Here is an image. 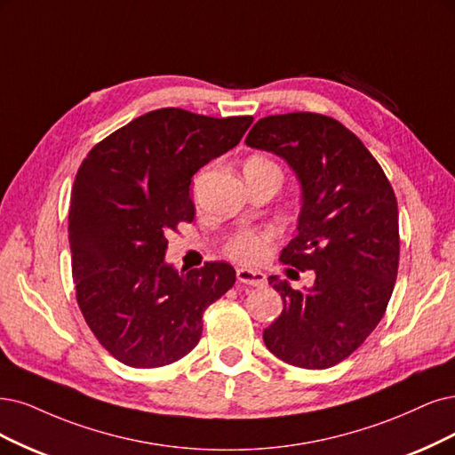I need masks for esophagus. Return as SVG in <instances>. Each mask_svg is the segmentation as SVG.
Wrapping results in <instances>:
<instances>
[{"label": "esophagus", "instance_id": "obj_1", "mask_svg": "<svg viewBox=\"0 0 455 455\" xmlns=\"http://www.w3.org/2000/svg\"><path fill=\"white\" fill-rule=\"evenodd\" d=\"M236 277L243 284H251V287H264L266 275L257 270H249V267H238Z\"/></svg>", "mask_w": 455, "mask_h": 455}]
</instances>
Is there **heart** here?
I'll use <instances>...</instances> for the list:
<instances>
[{"label":"heart","mask_w":455,"mask_h":455,"mask_svg":"<svg viewBox=\"0 0 455 455\" xmlns=\"http://www.w3.org/2000/svg\"><path fill=\"white\" fill-rule=\"evenodd\" d=\"M247 164H274L264 157H253ZM277 232L274 228H243L234 234L225 245V253L236 262L242 264H259L262 262L267 253H270V245L275 240Z\"/></svg>","instance_id":"heart-1"}]
</instances>
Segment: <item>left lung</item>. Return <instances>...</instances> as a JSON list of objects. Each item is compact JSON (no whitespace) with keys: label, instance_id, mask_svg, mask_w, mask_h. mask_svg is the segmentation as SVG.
<instances>
[{"label":"left lung","instance_id":"1","mask_svg":"<svg viewBox=\"0 0 455 455\" xmlns=\"http://www.w3.org/2000/svg\"><path fill=\"white\" fill-rule=\"evenodd\" d=\"M245 144L294 171L301 212L281 262L315 272L313 287L299 291L267 277L283 313L264 330V343L291 365L328 369L369 338L392 298L399 266L394 189L356 134L323 114L262 117Z\"/></svg>","mask_w":455,"mask_h":455}]
</instances>
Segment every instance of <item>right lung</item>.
Listing matches in <instances>:
<instances>
[{
  "label": "right lung",
  "mask_w": 455,
  "mask_h": 455,
  "mask_svg": "<svg viewBox=\"0 0 455 455\" xmlns=\"http://www.w3.org/2000/svg\"><path fill=\"white\" fill-rule=\"evenodd\" d=\"M251 116L151 110L92 148L71 193L69 245L78 307L97 341L129 367L178 362L202 315L236 281L227 262L178 272L166 234L191 223V178L227 154Z\"/></svg>",
  "instance_id": "add662e5"
}]
</instances>
